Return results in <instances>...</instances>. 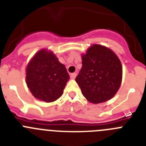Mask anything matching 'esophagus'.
I'll list each match as a JSON object with an SVG mask.
<instances>
[{
    "mask_svg": "<svg viewBox=\"0 0 146 146\" xmlns=\"http://www.w3.org/2000/svg\"><path fill=\"white\" fill-rule=\"evenodd\" d=\"M76 77H77V73H75V72H74V73H72V74H70L71 79H74Z\"/></svg>",
    "mask_w": 146,
    "mask_h": 146,
    "instance_id": "obj_1",
    "label": "esophagus"
}]
</instances>
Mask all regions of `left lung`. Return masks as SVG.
<instances>
[{
    "label": "left lung",
    "mask_w": 146,
    "mask_h": 146,
    "mask_svg": "<svg viewBox=\"0 0 146 146\" xmlns=\"http://www.w3.org/2000/svg\"><path fill=\"white\" fill-rule=\"evenodd\" d=\"M82 60L75 80L82 95L94 104L112 99L122 79V66L117 55L106 47L94 44L82 55Z\"/></svg>",
    "instance_id": "1"
}]
</instances>
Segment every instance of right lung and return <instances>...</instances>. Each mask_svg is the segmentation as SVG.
<instances>
[{
  "instance_id": "right-lung-1",
  "label": "right lung",
  "mask_w": 146,
  "mask_h": 146,
  "mask_svg": "<svg viewBox=\"0 0 146 146\" xmlns=\"http://www.w3.org/2000/svg\"><path fill=\"white\" fill-rule=\"evenodd\" d=\"M69 75L52 52L38 51L26 68V83L33 96L45 102L60 98Z\"/></svg>"
}]
</instances>
